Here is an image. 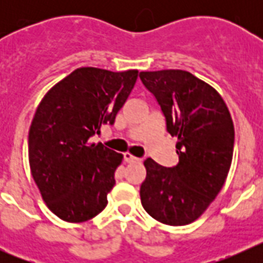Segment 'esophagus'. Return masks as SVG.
<instances>
[{"mask_svg": "<svg viewBox=\"0 0 263 263\" xmlns=\"http://www.w3.org/2000/svg\"><path fill=\"white\" fill-rule=\"evenodd\" d=\"M124 160L127 162V163H133V162H139L138 158L133 157V155L130 154V153H125L124 154Z\"/></svg>", "mask_w": 263, "mask_h": 263, "instance_id": "34e87169", "label": "esophagus"}]
</instances>
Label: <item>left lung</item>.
Segmentation results:
<instances>
[{"label":"left lung","instance_id":"1","mask_svg":"<svg viewBox=\"0 0 263 263\" xmlns=\"http://www.w3.org/2000/svg\"><path fill=\"white\" fill-rule=\"evenodd\" d=\"M178 138L179 163L163 167L147 158L139 195L146 212L167 225L195 221L220 192L231 168L234 126L227 104L215 88L182 69L141 72Z\"/></svg>","mask_w":263,"mask_h":263}]
</instances>
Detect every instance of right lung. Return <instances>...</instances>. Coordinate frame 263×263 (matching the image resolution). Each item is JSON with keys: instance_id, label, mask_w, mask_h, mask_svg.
Masks as SVG:
<instances>
[{"instance_id": "1", "label": "right lung", "mask_w": 263, "mask_h": 263, "mask_svg": "<svg viewBox=\"0 0 263 263\" xmlns=\"http://www.w3.org/2000/svg\"><path fill=\"white\" fill-rule=\"evenodd\" d=\"M137 78V69L83 67L38 105L29 130L30 170L45 203L64 221H87L108 204L124 155L90 138L115 124Z\"/></svg>"}]
</instances>
